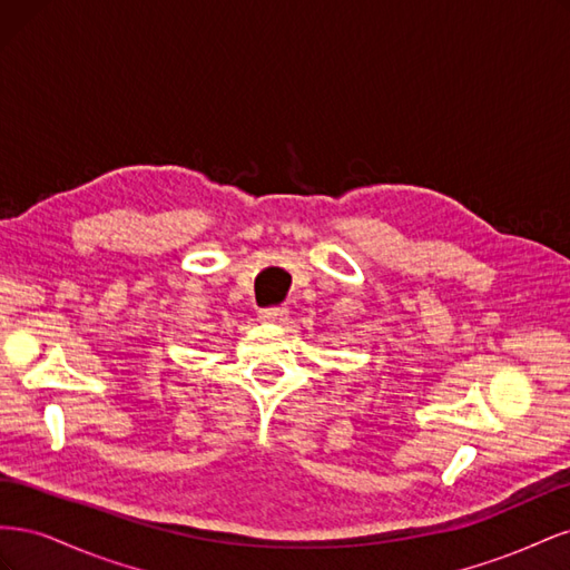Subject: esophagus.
<instances>
[{"instance_id":"esophagus-1","label":"esophagus","mask_w":570,"mask_h":570,"mask_svg":"<svg viewBox=\"0 0 570 570\" xmlns=\"http://www.w3.org/2000/svg\"><path fill=\"white\" fill-rule=\"evenodd\" d=\"M258 321H262V323H283V321H287V308H283V306L264 308V312H258Z\"/></svg>"}]
</instances>
